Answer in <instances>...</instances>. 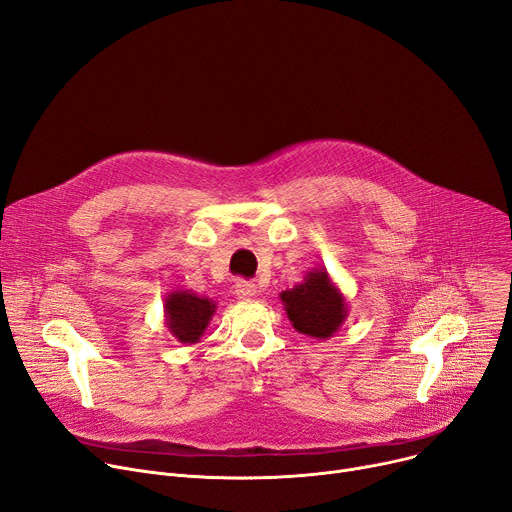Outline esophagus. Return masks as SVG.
Masks as SVG:
<instances>
[{
  "instance_id": "1",
  "label": "esophagus",
  "mask_w": 512,
  "mask_h": 512,
  "mask_svg": "<svg viewBox=\"0 0 512 512\" xmlns=\"http://www.w3.org/2000/svg\"><path fill=\"white\" fill-rule=\"evenodd\" d=\"M234 292H236V296H238V298L249 300V298H255L259 290H257V286H255L253 282L238 280V282H236V286H234Z\"/></svg>"
}]
</instances>
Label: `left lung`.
Instances as JSON below:
<instances>
[{"mask_svg": "<svg viewBox=\"0 0 512 512\" xmlns=\"http://www.w3.org/2000/svg\"><path fill=\"white\" fill-rule=\"evenodd\" d=\"M280 300L292 327L315 339H329L348 317L346 296L323 267H313L300 284L284 290Z\"/></svg>", "mask_w": 512, "mask_h": 512, "instance_id": "left-lung-1", "label": "left lung"}]
</instances>
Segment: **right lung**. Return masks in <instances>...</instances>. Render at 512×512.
<instances>
[{
	"instance_id": "right-lung-1",
	"label": "right lung",
	"mask_w": 512,
	"mask_h": 512,
	"mask_svg": "<svg viewBox=\"0 0 512 512\" xmlns=\"http://www.w3.org/2000/svg\"><path fill=\"white\" fill-rule=\"evenodd\" d=\"M216 313V302L191 290H173L164 298V323L181 344H197Z\"/></svg>"
}]
</instances>
